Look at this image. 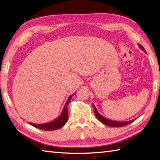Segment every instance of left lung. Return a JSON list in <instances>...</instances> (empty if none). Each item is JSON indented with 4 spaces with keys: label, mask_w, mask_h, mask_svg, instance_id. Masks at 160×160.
<instances>
[{
    "label": "left lung",
    "mask_w": 160,
    "mask_h": 160,
    "mask_svg": "<svg viewBox=\"0 0 160 160\" xmlns=\"http://www.w3.org/2000/svg\"><path fill=\"white\" fill-rule=\"evenodd\" d=\"M138 46L144 52L147 53L146 52V50L144 49V48L143 47H142L140 44H138ZM93 109H94V112H95V115H96V118L99 120L102 123H103L105 125H107V126H109V127H124L125 125H128L129 124L132 123V122L135 121L136 119H134V120H130V121H127V122H118V121H113V120H109V119H107L106 118H104L102 115H101L99 113H98V111H97L96 107H95V105L93 104Z\"/></svg>",
    "instance_id": "left-lung-1"
}]
</instances>
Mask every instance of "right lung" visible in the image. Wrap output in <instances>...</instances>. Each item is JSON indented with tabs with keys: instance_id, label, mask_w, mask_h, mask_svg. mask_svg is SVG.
<instances>
[{
	"instance_id": "obj_1",
	"label": "right lung",
	"mask_w": 160,
	"mask_h": 160,
	"mask_svg": "<svg viewBox=\"0 0 160 160\" xmlns=\"http://www.w3.org/2000/svg\"><path fill=\"white\" fill-rule=\"evenodd\" d=\"M73 95L74 94H73L72 96H73ZM72 96H70L69 98H68L65 104H64V107L63 108L62 113H61L60 116L57 119H56V120H54L52 122H47V123H45V124H33V123H32V122H30V124L37 128L41 129V130H44V131H53L63 127L67 121V119H68L67 107L68 105H69V103L71 99V98H72Z\"/></svg>"
}]
</instances>
